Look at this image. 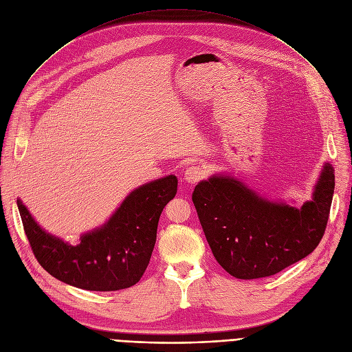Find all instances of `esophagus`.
<instances>
[{
    "label": "esophagus",
    "instance_id": "esophagus-1",
    "mask_svg": "<svg viewBox=\"0 0 352 352\" xmlns=\"http://www.w3.org/2000/svg\"><path fill=\"white\" fill-rule=\"evenodd\" d=\"M204 175H206V171L200 165H190L184 171V179L190 182V184H195V182L204 178Z\"/></svg>",
    "mask_w": 352,
    "mask_h": 352
}]
</instances>
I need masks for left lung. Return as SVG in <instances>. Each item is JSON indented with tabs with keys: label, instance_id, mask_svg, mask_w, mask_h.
Listing matches in <instances>:
<instances>
[{
	"label": "left lung",
	"instance_id": "left-lung-1",
	"mask_svg": "<svg viewBox=\"0 0 352 352\" xmlns=\"http://www.w3.org/2000/svg\"><path fill=\"white\" fill-rule=\"evenodd\" d=\"M333 188V166L325 162L312 198L300 207L269 200L227 174L198 182L192 203L221 267L237 279H258L316 249L325 233Z\"/></svg>",
	"mask_w": 352,
	"mask_h": 352
}]
</instances>
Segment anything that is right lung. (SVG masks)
Listing matches in <instances>:
<instances>
[{
    "instance_id": "add662e5",
    "label": "right lung",
    "mask_w": 352,
    "mask_h": 352,
    "mask_svg": "<svg viewBox=\"0 0 352 352\" xmlns=\"http://www.w3.org/2000/svg\"><path fill=\"white\" fill-rule=\"evenodd\" d=\"M178 179L166 175L132 190L102 226L69 243L44 228L17 200L24 232L38 263L70 286L96 292L138 283L155 246L160 216L177 194Z\"/></svg>"
}]
</instances>
